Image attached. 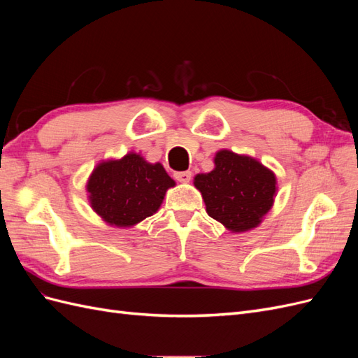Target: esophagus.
Instances as JSON below:
<instances>
[{"label": "esophagus", "mask_w": 358, "mask_h": 358, "mask_svg": "<svg viewBox=\"0 0 358 358\" xmlns=\"http://www.w3.org/2000/svg\"><path fill=\"white\" fill-rule=\"evenodd\" d=\"M173 176H175V179L178 182H180V183H188L191 180V178H192V173L189 170H187V171H176Z\"/></svg>", "instance_id": "34e87169"}]
</instances>
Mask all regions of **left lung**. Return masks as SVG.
Listing matches in <instances>:
<instances>
[{
    "label": "left lung",
    "mask_w": 358,
    "mask_h": 358,
    "mask_svg": "<svg viewBox=\"0 0 358 358\" xmlns=\"http://www.w3.org/2000/svg\"><path fill=\"white\" fill-rule=\"evenodd\" d=\"M194 185L201 192L206 212L234 233L248 231L262 222L276 194V178L251 157L220 150L215 169L197 175Z\"/></svg>",
    "instance_id": "obj_1"
}]
</instances>
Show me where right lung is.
Segmentation results:
<instances>
[{
    "mask_svg": "<svg viewBox=\"0 0 358 358\" xmlns=\"http://www.w3.org/2000/svg\"><path fill=\"white\" fill-rule=\"evenodd\" d=\"M170 187H175V180L159 162L149 164L131 152L96 166L86 189L92 209L106 222L131 227L159 209Z\"/></svg>",
    "mask_w": 358,
    "mask_h": 358,
    "instance_id": "1",
    "label": "right lung"
}]
</instances>
